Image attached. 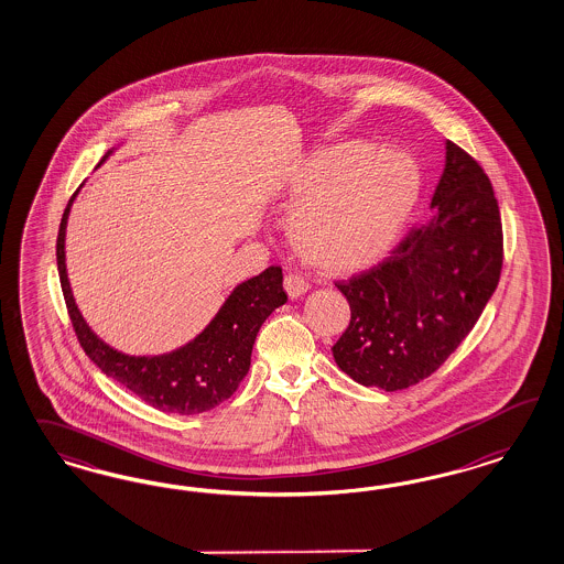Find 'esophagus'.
Here are the masks:
<instances>
[{"mask_svg": "<svg viewBox=\"0 0 564 564\" xmlns=\"http://www.w3.org/2000/svg\"><path fill=\"white\" fill-rule=\"evenodd\" d=\"M283 288L288 291V295H290L291 300H297V297H302V295L306 293L310 285H307L304 276H300V274H288V276L283 279Z\"/></svg>", "mask_w": 564, "mask_h": 564, "instance_id": "obj_1", "label": "esophagus"}]
</instances>
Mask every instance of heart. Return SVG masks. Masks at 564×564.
I'll return each instance as SVG.
<instances>
[{
  "instance_id": "b5f03b06",
  "label": "heart",
  "mask_w": 564,
  "mask_h": 564,
  "mask_svg": "<svg viewBox=\"0 0 564 564\" xmlns=\"http://www.w3.org/2000/svg\"><path fill=\"white\" fill-rule=\"evenodd\" d=\"M422 173L410 153L349 140L312 151L285 175L288 238L307 264L359 273L384 257L410 219Z\"/></svg>"
}]
</instances>
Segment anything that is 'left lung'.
Listing matches in <instances>:
<instances>
[{
  "label": "left lung",
  "instance_id": "left-lung-1",
  "mask_svg": "<svg viewBox=\"0 0 564 564\" xmlns=\"http://www.w3.org/2000/svg\"><path fill=\"white\" fill-rule=\"evenodd\" d=\"M424 225L378 267L335 283L351 321L333 345L345 375L387 393L443 366L478 323L502 269V225L488 175L455 142Z\"/></svg>",
  "mask_w": 564,
  "mask_h": 564
}]
</instances>
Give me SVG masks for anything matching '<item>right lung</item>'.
<instances>
[{
  "label": "right lung",
  "mask_w": 564,
  "mask_h": 564,
  "mask_svg": "<svg viewBox=\"0 0 564 564\" xmlns=\"http://www.w3.org/2000/svg\"><path fill=\"white\" fill-rule=\"evenodd\" d=\"M116 149L107 151L101 163ZM99 163V165H101ZM85 186V184H83ZM80 186V188H83ZM80 188L74 192L57 234V271L62 281L69 321L86 356L93 359L102 375L113 378L144 403L165 413L194 415L213 410L236 393L239 382L250 370L252 347L258 330L274 310L288 302L283 291V273L279 267L239 283L227 295L215 318L192 341L161 356H130L107 345L86 325L76 306L66 269V227L69 208Z\"/></svg>",
  "instance_id": "right-lung-1"
}]
</instances>
